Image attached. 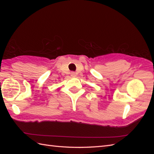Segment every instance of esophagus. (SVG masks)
Masks as SVG:
<instances>
[{
	"label": "esophagus",
	"instance_id": "obj_1",
	"mask_svg": "<svg viewBox=\"0 0 154 154\" xmlns=\"http://www.w3.org/2000/svg\"><path fill=\"white\" fill-rule=\"evenodd\" d=\"M71 76H72V77H75L76 76V74H75V72H71Z\"/></svg>",
	"mask_w": 154,
	"mask_h": 154
}]
</instances>
